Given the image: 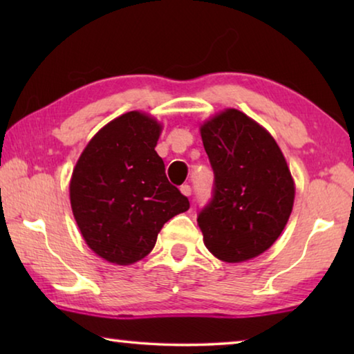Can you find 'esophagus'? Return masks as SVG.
Masks as SVG:
<instances>
[{
    "instance_id": "34e87169",
    "label": "esophagus",
    "mask_w": 354,
    "mask_h": 354,
    "mask_svg": "<svg viewBox=\"0 0 354 354\" xmlns=\"http://www.w3.org/2000/svg\"><path fill=\"white\" fill-rule=\"evenodd\" d=\"M181 194H183L184 196H190V194H192V189H190V185H189V184H184V185H181Z\"/></svg>"
}]
</instances>
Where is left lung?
Returning a JSON list of instances; mask_svg holds the SVG:
<instances>
[{
	"label": "left lung",
	"mask_w": 354,
	"mask_h": 354,
	"mask_svg": "<svg viewBox=\"0 0 354 354\" xmlns=\"http://www.w3.org/2000/svg\"><path fill=\"white\" fill-rule=\"evenodd\" d=\"M215 175L214 198L198 215L206 248L223 262H245L277 242L290 217L295 181L268 131L232 107L200 124Z\"/></svg>",
	"instance_id": "8db88e82"
}]
</instances>
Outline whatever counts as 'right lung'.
Returning a JSON list of instances; mask_svg holds the SVG:
<instances>
[{
  "label": "right lung",
  "instance_id": "right-lung-1",
  "mask_svg": "<svg viewBox=\"0 0 354 354\" xmlns=\"http://www.w3.org/2000/svg\"><path fill=\"white\" fill-rule=\"evenodd\" d=\"M162 128L145 112L123 113L92 137L71 173L76 225L87 247L111 263L148 256L164 223L190 206L154 149Z\"/></svg>",
  "mask_w": 354,
  "mask_h": 354
}]
</instances>
